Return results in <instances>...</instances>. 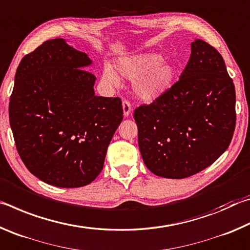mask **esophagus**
<instances>
[{
	"label": "esophagus",
	"instance_id": "1",
	"mask_svg": "<svg viewBox=\"0 0 250 250\" xmlns=\"http://www.w3.org/2000/svg\"><path fill=\"white\" fill-rule=\"evenodd\" d=\"M122 109H124V115L125 117H129V115L132 111V107H131V104L128 100L122 101Z\"/></svg>",
	"mask_w": 250,
	"mask_h": 250
}]
</instances>
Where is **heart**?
Here are the masks:
<instances>
[{
    "label": "heart",
    "instance_id": "b5f03b06",
    "mask_svg": "<svg viewBox=\"0 0 250 250\" xmlns=\"http://www.w3.org/2000/svg\"><path fill=\"white\" fill-rule=\"evenodd\" d=\"M117 69L104 64L103 78L105 83L117 84L120 75L134 79L133 90L139 98L153 101L167 94L175 83L177 69L174 65L164 62L159 53H139L120 57L117 61Z\"/></svg>",
    "mask_w": 250,
    "mask_h": 250
}]
</instances>
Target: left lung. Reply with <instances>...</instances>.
Listing matches in <instances>:
<instances>
[{"instance_id": "1", "label": "left lung", "mask_w": 250, "mask_h": 250, "mask_svg": "<svg viewBox=\"0 0 250 250\" xmlns=\"http://www.w3.org/2000/svg\"><path fill=\"white\" fill-rule=\"evenodd\" d=\"M166 95L134 110L142 159L155 175L185 179L227 150L236 125V94L225 62L202 40Z\"/></svg>"}]
</instances>
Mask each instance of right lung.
<instances>
[{"label": "right lung", "mask_w": 250, "mask_h": 250, "mask_svg": "<svg viewBox=\"0 0 250 250\" xmlns=\"http://www.w3.org/2000/svg\"><path fill=\"white\" fill-rule=\"evenodd\" d=\"M92 61L62 39L25 55L10 98V125L32 174L58 188H80L99 175L124 119L121 99L95 95Z\"/></svg>", "instance_id": "add662e5"}]
</instances>
